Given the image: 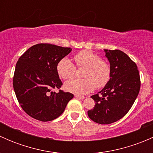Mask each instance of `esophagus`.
<instances>
[{
  "mask_svg": "<svg viewBox=\"0 0 153 153\" xmlns=\"http://www.w3.org/2000/svg\"><path fill=\"white\" fill-rule=\"evenodd\" d=\"M75 97H76L78 99H80V100H83V99H84V98H85L84 96H82V95H75Z\"/></svg>",
  "mask_w": 153,
  "mask_h": 153,
  "instance_id": "obj_1",
  "label": "esophagus"
}]
</instances>
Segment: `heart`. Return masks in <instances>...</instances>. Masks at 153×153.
Masks as SVG:
<instances>
[{"label":"heart","instance_id":"heart-1","mask_svg":"<svg viewBox=\"0 0 153 153\" xmlns=\"http://www.w3.org/2000/svg\"><path fill=\"white\" fill-rule=\"evenodd\" d=\"M75 61L78 67H85L81 79H72L66 82V90L76 95H81L92 92L95 87L101 88L110 79V67L106 61L91 51L84 50L75 55ZM76 67L67 58H64L57 65V72L64 79L73 78Z\"/></svg>","mask_w":153,"mask_h":153}]
</instances>
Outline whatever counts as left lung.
Wrapping results in <instances>:
<instances>
[{
    "mask_svg": "<svg viewBox=\"0 0 153 153\" xmlns=\"http://www.w3.org/2000/svg\"><path fill=\"white\" fill-rule=\"evenodd\" d=\"M110 65V79L98 94L91 96L93 109L87 112L91 120L100 124L118 121L129 112L141 86L136 64L122 51L104 49Z\"/></svg>",
    "mask_w": 153,
    "mask_h": 153,
    "instance_id": "8db88e82",
    "label": "left lung"
}]
</instances>
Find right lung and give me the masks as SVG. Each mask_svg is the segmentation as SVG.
<instances>
[{"label":"right lung","instance_id":"1","mask_svg":"<svg viewBox=\"0 0 153 153\" xmlns=\"http://www.w3.org/2000/svg\"><path fill=\"white\" fill-rule=\"evenodd\" d=\"M72 51L49 44H38L27 49L15 66L13 87L17 99L24 112L41 121H49L64 112L74 97L70 92L59 90L62 82L57 65Z\"/></svg>","mask_w":153,"mask_h":153}]
</instances>
